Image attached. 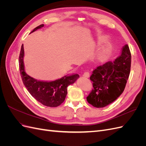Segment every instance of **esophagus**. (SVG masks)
Instances as JSON below:
<instances>
[{
	"label": "esophagus",
	"instance_id": "obj_1",
	"mask_svg": "<svg viewBox=\"0 0 146 146\" xmlns=\"http://www.w3.org/2000/svg\"><path fill=\"white\" fill-rule=\"evenodd\" d=\"M83 77H87V78L90 77V73L88 72H84V73H83Z\"/></svg>",
	"mask_w": 146,
	"mask_h": 146
}]
</instances>
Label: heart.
Returning <instances> with one entry per match:
<instances>
[{
    "mask_svg": "<svg viewBox=\"0 0 146 146\" xmlns=\"http://www.w3.org/2000/svg\"><path fill=\"white\" fill-rule=\"evenodd\" d=\"M106 36H102L100 37V41L103 42L105 40ZM113 50V45L111 43H108L104 46L98 52V55H97V58H98L99 62L103 63L108 59L109 56L110 55Z\"/></svg>",
    "mask_w": 146,
    "mask_h": 146,
    "instance_id": "obj_1",
    "label": "heart"
}]
</instances>
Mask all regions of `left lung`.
Wrapping results in <instances>:
<instances>
[{
	"instance_id": "8db88e82",
	"label": "left lung",
	"mask_w": 146,
	"mask_h": 146,
	"mask_svg": "<svg viewBox=\"0 0 146 146\" xmlns=\"http://www.w3.org/2000/svg\"><path fill=\"white\" fill-rule=\"evenodd\" d=\"M130 67L131 54L125 44L114 61H108L93 70L90 77L93 89L86 98L88 102L94 107L103 108L116 100L125 89Z\"/></svg>"
}]
</instances>
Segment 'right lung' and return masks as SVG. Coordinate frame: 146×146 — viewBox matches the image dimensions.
<instances>
[{"instance_id": "add662e5", "label": "right lung", "mask_w": 146, "mask_h": 146, "mask_svg": "<svg viewBox=\"0 0 146 146\" xmlns=\"http://www.w3.org/2000/svg\"><path fill=\"white\" fill-rule=\"evenodd\" d=\"M44 26V24L38 26L31 33L41 29ZM24 57V50L23 44L19 57V70L24 85L30 94L39 102L47 107H56L62 104L68 94V86L77 80L79 75H66L54 81L38 80L25 72Z\"/></svg>"}]
</instances>
